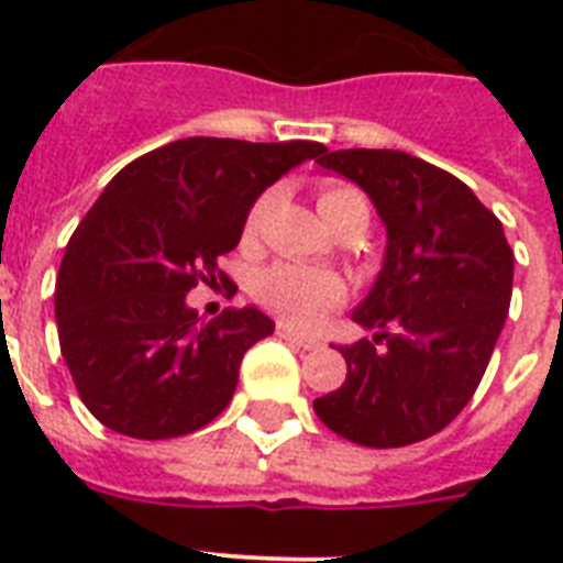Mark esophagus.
Returning <instances> with one entry per match:
<instances>
[{
	"instance_id": "esophagus-1",
	"label": "esophagus",
	"mask_w": 563,
	"mask_h": 563,
	"mask_svg": "<svg viewBox=\"0 0 563 563\" xmlns=\"http://www.w3.org/2000/svg\"><path fill=\"white\" fill-rule=\"evenodd\" d=\"M277 335H280V339H286V342L298 344V347H303V351H312V347H318L316 339H309V335L298 333V330H295L291 324H286V321H280V324H277Z\"/></svg>"
}]
</instances>
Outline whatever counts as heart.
Here are the masks:
<instances>
[{"label":"heart","mask_w":563,"mask_h":563,"mask_svg":"<svg viewBox=\"0 0 563 563\" xmlns=\"http://www.w3.org/2000/svg\"><path fill=\"white\" fill-rule=\"evenodd\" d=\"M265 212V198L254 203V210L245 221V233L254 236ZM318 212L333 230L356 228L365 233L371 219L368 198L356 187L347 184H327L318 192ZM256 298L265 307L277 309L280 316L291 318L303 327H312L321 321L327 309L335 307L344 298L342 280L330 272L318 268H300V265H274L268 272L256 277Z\"/></svg>","instance_id":"1"}]
</instances>
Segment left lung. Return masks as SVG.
Returning <instances> with one entry per match:
<instances>
[{"mask_svg":"<svg viewBox=\"0 0 563 563\" xmlns=\"http://www.w3.org/2000/svg\"><path fill=\"white\" fill-rule=\"evenodd\" d=\"M385 224L383 268L353 321L374 339L342 344V388L312 409L353 444L406 446L471 402L506 324L515 254L499 219L450 172L406 152H321Z\"/></svg>","mask_w":563,"mask_h":563,"instance_id":"obj_1","label":"left lung"}]
</instances>
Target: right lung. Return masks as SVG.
<instances>
[{
    "label": "right lung",
    "instance_id": "add662e5",
    "mask_svg": "<svg viewBox=\"0 0 563 563\" xmlns=\"http://www.w3.org/2000/svg\"><path fill=\"white\" fill-rule=\"evenodd\" d=\"M321 143L189 136L128 163L66 245L55 289L60 353L84 406L143 441L219 418L251 344L274 333L263 309L203 321L187 303L216 283L256 198Z\"/></svg>",
    "mask_w": 563,
    "mask_h": 563
}]
</instances>
